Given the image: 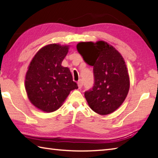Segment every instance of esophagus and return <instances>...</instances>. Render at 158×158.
I'll return each instance as SVG.
<instances>
[{
  "mask_svg": "<svg viewBox=\"0 0 158 158\" xmlns=\"http://www.w3.org/2000/svg\"><path fill=\"white\" fill-rule=\"evenodd\" d=\"M77 84H78V87H79V89H81V88H82V86H83V81H82V80H81V79H80L79 81H78V83H77Z\"/></svg>",
  "mask_w": 158,
  "mask_h": 158,
  "instance_id": "esophagus-1",
  "label": "esophagus"
}]
</instances>
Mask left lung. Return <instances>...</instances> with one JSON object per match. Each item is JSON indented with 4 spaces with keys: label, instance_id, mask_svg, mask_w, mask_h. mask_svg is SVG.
I'll return each mask as SVG.
<instances>
[{
    "label": "left lung",
    "instance_id": "obj_1",
    "mask_svg": "<svg viewBox=\"0 0 158 158\" xmlns=\"http://www.w3.org/2000/svg\"><path fill=\"white\" fill-rule=\"evenodd\" d=\"M77 49L88 65L93 66L94 84L85 92L90 108L101 115L115 111L127 97L130 79L122 54L107 42H80Z\"/></svg>",
    "mask_w": 158,
    "mask_h": 158
}]
</instances>
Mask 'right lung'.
<instances>
[{"mask_svg":"<svg viewBox=\"0 0 158 158\" xmlns=\"http://www.w3.org/2000/svg\"><path fill=\"white\" fill-rule=\"evenodd\" d=\"M69 47L59 44L45 45L37 52L28 66L25 80L27 95L43 112L56 110L70 91L78 88L69 68L61 65Z\"/></svg>","mask_w":158,"mask_h":158,"instance_id":"right-lung-1","label":"right lung"}]
</instances>
